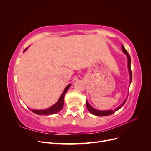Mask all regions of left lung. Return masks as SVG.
Instances as JSON below:
<instances>
[{"instance_id": "1", "label": "left lung", "mask_w": 151, "mask_h": 151, "mask_svg": "<svg viewBox=\"0 0 151 151\" xmlns=\"http://www.w3.org/2000/svg\"><path fill=\"white\" fill-rule=\"evenodd\" d=\"M122 50H123V52H124L126 55L127 57V59H128V68H129V73H130V83H131V81H132V70H131V67H130V62H131V58H130V56L129 55V53H128V52L126 50V49L125 48V47H123V45H122ZM127 101V99L125 100V101L123 102L121 106L120 107H118L117 108L115 109V110H108V111H100V110H98V109H96L94 108H93L92 106H91V105L89 104V103L88 102V101H86V106H87V108H88V109L89 110V111L92 113L93 115H96V116H108V115H111V114L115 113V111H117L120 108H121L123 105H124V104Z\"/></svg>"}]
</instances>
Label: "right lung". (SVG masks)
I'll return each instance as SVG.
<instances>
[{
    "instance_id": "1",
    "label": "right lung",
    "mask_w": 151,
    "mask_h": 151,
    "mask_svg": "<svg viewBox=\"0 0 151 151\" xmlns=\"http://www.w3.org/2000/svg\"><path fill=\"white\" fill-rule=\"evenodd\" d=\"M28 48H26L25 49V50ZM24 50V51H25ZM70 84H68L66 86V88H65L63 92L62 93V94H61L60 98L58 100V101L54 105H53L52 106H51L50 108H48V109H42V110H36V109H31L30 110L35 113L36 115H53L55 113H57V112L60 111L61 109L63 108V103H64V96L66 93V92L67 91V90L69 89L70 86Z\"/></svg>"
}]
</instances>
